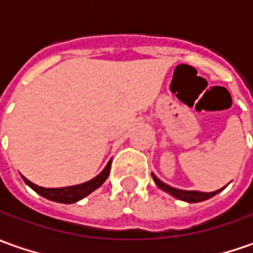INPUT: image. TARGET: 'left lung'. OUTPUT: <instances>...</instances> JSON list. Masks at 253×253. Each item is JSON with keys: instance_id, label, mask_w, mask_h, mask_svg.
Instances as JSON below:
<instances>
[{"instance_id": "obj_1", "label": "left lung", "mask_w": 253, "mask_h": 253, "mask_svg": "<svg viewBox=\"0 0 253 253\" xmlns=\"http://www.w3.org/2000/svg\"><path fill=\"white\" fill-rule=\"evenodd\" d=\"M154 181L155 184L160 187L161 190H164L166 193L171 194L172 197L178 199V200H183V202H189V203H199V202H203V200H208L210 197H213L214 194H217L219 191L225 189L216 190V191H211V193H202V191H194V190H180V189H174L171 186L163 183L158 177H155V174H153Z\"/></svg>"}]
</instances>
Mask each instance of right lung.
<instances>
[{
	"label": "right lung",
	"instance_id": "add662e5",
	"mask_svg": "<svg viewBox=\"0 0 253 253\" xmlns=\"http://www.w3.org/2000/svg\"><path fill=\"white\" fill-rule=\"evenodd\" d=\"M111 160L106 164V167L99 172L95 178L82 183L78 186H69V187H59V189H45V187H40L34 183H31L30 180H27L26 177H23V180L26 181V184L30 186L31 189L34 190L37 194L43 196L45 199L51 200V202H57V203H64V205H70V203H76L82 200L83 197H86L87 194H90L92 191H95L96 189H99L100 186L105 183V180L108 178L109 171H111Z\"/></svg>",
	"mask_w": 253,
	"mask_h": 253
}]
</instances>
